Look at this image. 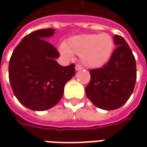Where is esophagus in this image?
<instances>
[{"mask_svg": "<svg viewBox=\"0 0 147 147\" xmlns=\"http://www.w3.org/2000/svg\"><path fill=\"white\" fill-rule=\"evenodd\" d=\"M75 68H76V71H80V70H81L83 67H82V66H81V65H80V64H76Z\"/></svg>", "mask_w": 147, "mask_h": 147, "instance_id": "1", "label": "esophagus"}]
</instances>
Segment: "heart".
<instances>
[{"instance_id":"1","label":"heart","mask_w":147,"mask_h":147,"mask_svg":"<svg viewBox=\"0 0 147 147\" xmlns=\"http://www.w3.org/2000/svg\"><path fill=\"white\" fill-rule=\"evenodd\" d=\"M114 48L113 37L107 33L80 34L67 39L61 45V54L71 58L73 53L80 55V61L86 67L99 68L110 59Z\"/></svg>"}]
</instances>
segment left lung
<instances>
[{
    "label": "left lung",
    "instance_id": "left-lung-1",
    "mask_svg": "<svg viewBox=\"0 0 147 147\" xmlns=\"http://www.w3.org/2000/svg\"><path fill=\"white\" fill-rule=\"evenodd\" d=\"M117 49L107 64L91 69L86 95L94 105L104 110H113L124 105L131 95L136 81V62L123 37L116 34Z\"/></svg>",
    "mask_w": 147,
    "mask_h": 147
}]
</instances>
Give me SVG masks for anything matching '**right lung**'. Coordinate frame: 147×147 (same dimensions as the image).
I'll return each mask as SVG.
<instances>
[{
    "mask_svg": "<svg viewBox=\"0 0 147 147\" xmlns=\"http://www.w3.org/2000/svg\"><path fill=\"white\" fill-rule=\"evenodd\" d=\"M54 29H42L25 36L11 54L9 82L18 101L34 111L53 107L64 94L67 81L76 74L75 64L61 66L57 50L45 39Z\"/></svg>",
    "mask_w": 147,
    "mask_h": 147,
    "instance_id": "right-lung-1",
    "label": "right lung"
}]
</instances>
